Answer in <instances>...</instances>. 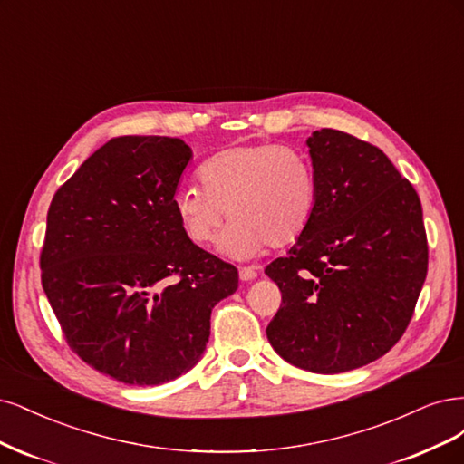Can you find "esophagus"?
<instances>
[{
  "instance_id": "34e87169",
  "label": "esophagus",
  "mask_w": 464,
  "mask_h": 464,
  "mask_svg": "<svg viewBox=\"0 0 464 464\" xmlns=\"http://www.w3.org/2000/svg\"><path fill=\"white\" fill-rule=\"evenodd\" d=\"M238 277H241V281H252L258 277V272L254 270V267H241V270H238Z\"/></svg>"
}]
</instances>
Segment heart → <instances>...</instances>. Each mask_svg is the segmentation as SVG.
<instances>
[{
  "label": "heart",
  "instance_id": "b5f03b06",
  "mask_svg": "<svg viewBox=\"0 0 464 464\" xmlns=\"http://www.w3.org/2000/svg\"><path fill=\"white\" fill-rule=\"evenodd\" d=\"M200 181L173 194L179 226L192 243L208 245L233 218L219 250L235 258L296 243L318 210L316 171L283 144L229 146L202 163Z\"/></svg>",
  "mask_w": 464,
  "mask_h": 464
}]
</instances>
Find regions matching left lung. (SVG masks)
Instances as JSON below:
<instances>
[{
	"label": "left lung",
	"mask_w": 464,
	"mask_h": 464,
	"mask_svg": "<svg viewBox=\"0 0 464 464\" xmlns=\"http://www.w3.org/2000/svg\"><path fill=\"white\" fill-rule=\"evenodd\" d=\"M318 210L287 256L266 267L281 306L266 334L289 364L341 373L405 334L428 272L422 206L380 148L335 129L306 139Z\"/></svg>",
	"instance_id": "obj_1"
}]
</instances>
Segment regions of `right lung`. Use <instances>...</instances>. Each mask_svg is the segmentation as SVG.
I'll use <instances>...</instances> for the list:
<instances>
[{
	"instance_id": "obj_1",
	"label": "right lung",
	"mask_w": 464,
	"mask_h": 464,
	"mask_svg": "<svg viewBox=\"0 0 464 464\" xmlns=\"http://www.w3.org/2000/svg\"><path fill=\"white\" fill-rule=\"evenodd\" d=\"M190 160L181 139H111L48 210L44 293L69 347L129 385L166 383L197 364L212 308L238 287L237 267L179 226L173 194Z\"/></svg>"
}]
</instances>
